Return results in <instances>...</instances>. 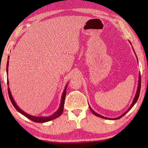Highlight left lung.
Returning a JSON list of instances; mask_svg holds the SVG:
<instances>
[{
	"mask_svg": "<svg viewBox=\"0 0 148 148\" xmlns=\"http://www.w3.org/2000/svg\"><path fill=\"white\" fill-rule=\"evenodd\" d=\"M130 43L131 44V42H130ZM132 45V44H131ZM133 49H134V48H133ZM134 53H135V51H134ZM137 57V56H136ZM137 62H138V60H137ZM140 86H141V80H140V74H139V83H138V87H137V92H136V95H135V97H134V100H133V102H132V104H131V106H130V108H128V109L127 110V111L125 112V113H123V114L122 115H121L120 116H119V117H118V118H106V117H104V116H101V115H100V114H99L98 113H97V112H95V111H93V110L90 108V111H92V112L93 113V114H95V116H98V117H100V118H103V119H112V120H114V119H119V118H121V117H123V116L125 114H126L127 113L130 111V110L132 108V107L134 106V104L135 103H136V102L137 101V100H138V99H139V94H140Z\"/></svg>",
	"mask_w": 148,
	"mask_h": 148,
	"instance_id": "8db88e82",
	"label": "left lung"
}]
</instances>
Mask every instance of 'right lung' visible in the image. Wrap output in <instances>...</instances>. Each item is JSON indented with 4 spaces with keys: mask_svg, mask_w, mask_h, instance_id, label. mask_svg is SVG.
<instances>
[{
    "mask_svg": "<svg viewBox=\"0 0 148 148\" xmlns=\"http://www.w3.org/2000/svg\"><path fill=\"white\" fill-rule=\"evenodd\" d=\"M8 57V59H9ZM8 66H9V61H8L7 63V69H6V71H7V74L8 75ZM8 84H9V81L8 79ZM67 84L66 85L64 92H63L62 94V100H61V102H60V107L56 111L54 114H53L51 116H32V115H30L29 114H27L25 112H24L23 111H22L21 109H20V108H18V106L16 105V103L14 102V100L12 98V97L11 95V93L10 92V90L9 88V86H8V93H9V99L11 100V102L12 103V104L13 105V106L15 108V109L17 110V111L20 112L21 114H23V116H25L27 118L30 119V120H32L34 122H36V123H45V122H47V121H51L53 120V119H54L55 118H57L58 117H59L60 116L62 112L63 111H64V102H65V95H66V90H67Z\"/></svg>",
    "mask_w": 148,
    "mask_h": 148,
    "instance_id": "1",
    "label": "right lung"
}]
</instances>
